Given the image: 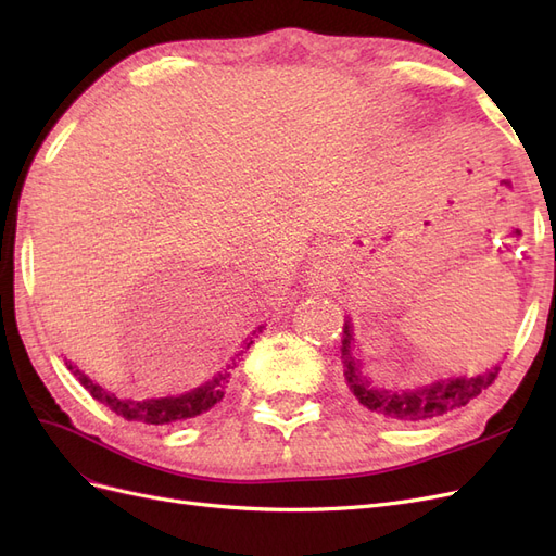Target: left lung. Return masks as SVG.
Wrapping results in <instances>:
<instances>
[{
    "label": "left lung",
    "mask_w": 556,
    "mask_h": 556,
    "mask_svg": "<svg viewBox=\"0 0 556 556\" xmlns=\"http://www.w3.org/2000/svg\"><path fill=\"white\" fill-rule=\"evenodd\" d=\"M343 348H341V362H343V378L350 396L359 403V408L371 413L376 417L390 419V422L410 425V422H425V419L439 417L454 408H462L470 399H476L482 390L490 387L496 376L498 366L492 368L490 374L476 376V378H452L443 382H433L431 387H419L413 392H392L374 387V382L366 378L362 364L352 357L350 343H352V329L345 323L343 327Z\"/></svg>",
    "instance_id": "1"
}]
</instances>
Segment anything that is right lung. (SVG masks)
<instances>
[{"label":"right lung","mask_w":556,"mask_h":556,"mask_svg":"<svg viewBox=\"0 0 556 556\" xmlns=\"http://www.w3.org/2000/svg\"><path fill=\"white\" fill-rule=\"evenodd\" d=\"M262 331V327H260ZM255 336V333H252ZM252 345V339L245 341L248 350ZM243 350L237 357H243ZM237 366V362L227 366V371L217 374L211 382L197 387V390L180 394V396H166V399H148V401H127V399H117L115 394H109L104 387L94 384L86 374H80L76 366L70 364V371L78 378V382L86 387V390L97 399L99 403H104L115 415L125 417L127 422H143V425H174V422H185V419H192L197 415L208 413L215 403H220L225 396V387L229 382V371Z\"/></svg>","instance_id":"add662e5"}]
</instances>
